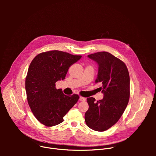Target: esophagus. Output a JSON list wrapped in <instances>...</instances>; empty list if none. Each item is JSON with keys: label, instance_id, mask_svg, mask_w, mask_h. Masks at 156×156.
Segmentation results:
<instances>
[{"label": "esophagus", "instance_id": "34e87169", "mask_svg": "<svg viewBox=\"0 0 156 156\" xmlns=\"http://www.w3.org/2000/svg\"><path fill=\"white\" fill-rule=\"evenodd\" d=\"M80 101H86V98H84V97L80 96Z\"/></svg>", "mask_w": 156, "mask_h": 156}]
</instances>
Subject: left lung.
Masks as SVG:
<instances>
[{
    "label": "left lung",
    "instance_id": "8db88e82",
    "mask_svg": "<svg viewBox=\"0 0 156 156\" xmlns=\"http://www.w3.org/2000/svg\"><path fill=\"white\" fill-rule=\"evenodd\" d=\"M87 57L98 64L96 83L102 84V99L87 98L89 108L84 118L87 126L98 131H104L120 119L129 98V76L125 63L107 52Z\"/></svg>",
    "mask_w": 156,
    "mask_h": 156
}]
</instances>
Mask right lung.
<instances>
[{
    "label": "right lung",
    "instance_id": "add662e5",
    "mask_svg": "<svg viewBox=\"0 0 156 156\" xmlns=\"http://www.w3.org/2000/svg\"><path fill=\"white\" fill-rule=\"evenodd\" d=\"M81 55L50 51L37 55L29 66L25 89L29 106L36 119L47 126L63 122V117L77 102L80 96L65 95L57 90L55 83L63 80L70 66Z\"/></svg>",
    "mask_w": 156,
    "mask_h": 156
}]
</instances>
